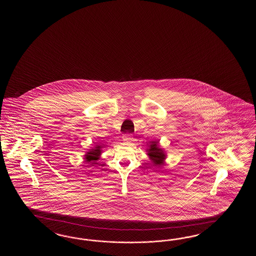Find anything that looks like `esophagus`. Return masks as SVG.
<instances>
[{"label": "esophagus", "mask_w": 256, "mask_h": 256, "mask_svg": "<svg viewBox=\"0 0 256 256\" xmlns=\"http://www.w3.org/2000/svg\"><path fill=\"white\" fill-rule=\"evenodd\" d=\"M132 134H124L122 136V140L124 142H132Z\"/></svg>", "instance_id": "34e87169"}]
</instances>
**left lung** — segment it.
<instances>
[{
    "label": "left lung",
    "mask_w": 256,
    "mask_h": 256,
    "mask_svg": "<svg viewBox=\"0 0 256 256\" xmlns=\"http://www.w3.org/2000/svg\"><path fill=\"white\" fill-rule=\"evenodd\" d=\"M148 151V156H150V159L152 160V163L156 166H160L164 162V159L166 158L163 150L158 146V142H152V144L149 147Z\"/></svg>",
    "instance_id": "8db88e82"
}]
</instances>
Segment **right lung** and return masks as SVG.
Instances as JSON below:
<instances>
[{
  "label": "right lung",
  "instance_id": "add662e5",
  "mask_svg": "<svg viewBox=\"0 0 256 256\" xmlns=\"http://www.w3.org/2000/svg\"><path fill=\"white\" fill-rule=\"evenodd\" d=\"M100 152H102V146L95 147L92 150H90V152H88L86 154V158L85 159L87 160L88 162H90V161H95V160H98V156H100Z\"/></svg>",
  "mask_w": 256,
  "mask_h": 256
}]
</instances>
